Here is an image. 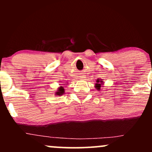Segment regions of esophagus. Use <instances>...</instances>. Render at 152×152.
I'll use <instances>...</instances> for the list:
<instances>
[{
    "mask_svg": "<svg viewBox=\"0 0 152 152\" xmlns=\"http://www.w3.org/2000/svg\"><path fill=\"white\" fill-rule=\"evenodd\" d=\"M85 78H86V77H85L84 76H81V78H83V79H84Z\"/></svg>",
    "mask_w": 152,
    "mask_h": 152,
    "instance_id": "obj_1",
    "label": "esophagus"
}]
</instances>
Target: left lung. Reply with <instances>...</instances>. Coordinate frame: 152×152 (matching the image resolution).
<instances>
[{"instance_id":"left-lung-1","label":"left lung","mask_w":152,"mask_h":152,"mask_svg":"<svg viewBox=\"0 0 152 152\" xmlns=\"http://www.w3.org/2000/svg\"><path fill=\"white\" fill-rule=\"evenodd\" d=\"M104 85V81H102V79H97L96 83L95 84V88L97 90L100 91L101 90V86H102Z\"/></svg>"}]
</instances>
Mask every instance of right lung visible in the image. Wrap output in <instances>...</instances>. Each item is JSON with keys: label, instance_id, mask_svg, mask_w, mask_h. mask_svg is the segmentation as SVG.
<instances>
[{"label": "right lung", "instance_id": "obj_1", "mask_svg": "<svg viewBox=\"0 0 152 152\" xmlns=\"http://www.w3.org/2000/svg\"><path fill=\"white\" fill-rule=\"evenodd\" d=\"M65 91H64V88L63 86H60L58 88V90L55 92L56 96H61L64 94Z\"/></svg>", "mask_w": 152, "mask_h": 152}]
</instances>
